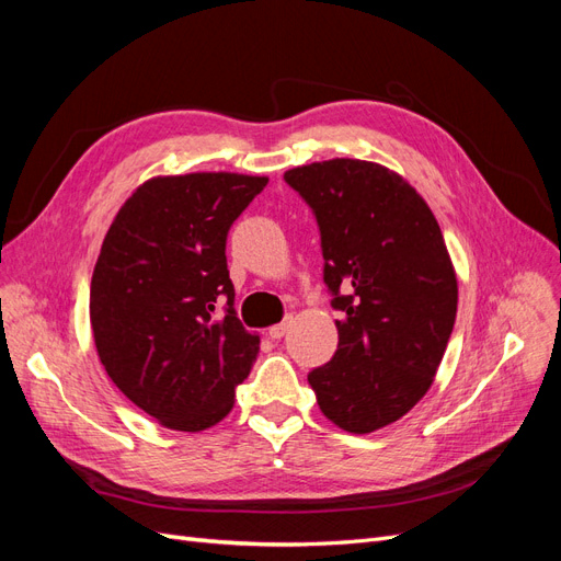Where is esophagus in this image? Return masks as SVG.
Wrapping results in <instances>:
<instances>
[{"label": "esophagus", "mask_w": 561, "mask_h": 561, "mask_svg": "<svg viewBox=\"0 0 561 561\" xmlns=\"http://www.w3.org/2000/svg\"><path fill=\"white\" fill-rule=\"evenodd\" d=\"M287 330H290V318H285L283 322H278V325H274V328H268V336L274 339V342H278V339H283L285 334H287Z\"/></svg>", "instance_id": "1"}]
</instances>
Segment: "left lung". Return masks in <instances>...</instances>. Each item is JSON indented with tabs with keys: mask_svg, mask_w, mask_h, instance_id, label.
Returning a JSON list of instances; mask_svg holds the SVG:
<instances>
[{
	"mask_svg": "<svg viewBox=\"0 0 561 561\" xmlns=\"http://www.w3.org/2000/svg\"><path fill=\"white\" fill-rule=\"evenodd\" d=\"M320 231L339 344L309 371L322 414L371 433L426 396L456 320L458 287L437 219L388 168L332 159L283 175Z\"/></svg>",
	"mask_w": 561,
	"mask_h": 561,
	"instance_id": "obj_1",
	"label": "left lung"
}]
</instances>
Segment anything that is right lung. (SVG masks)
Here are the masks:
<instances>
[{
	"label": "right lung",
	"mask_w": 561,
	"mask_h": 561,
	"mask_svg": "<svg viewBox=\"0 0 561 561\" xmlns=\"http://www.w3.org/2000/svg\"><path fill=\"white\" fill-rule=\"evenodd\" d=\"M266 178H154L124 203L91 278V328L114 386L161 426L196 433L233 407L260 336L233 309L231 225Z\"/></svg>",
	"instance_id": "obj_1"
}]
</instances>
